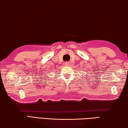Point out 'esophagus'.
<instances>
[{"label": "esophagus", "mask_w": 128, "mask_h": 128, "mask_svg": "<svg viewBox=\"0 0 128 128\" xmlns=\"http://www.w3.org/2000/svg\"><path fill=\"white\" fill-rule=\"evenodd\" d=\"M65 65H66V66H68V65L69 64V62H65Z\"/></svg>", "instance_id": "1"}]
</instances>
